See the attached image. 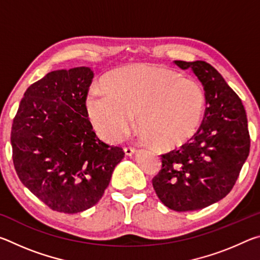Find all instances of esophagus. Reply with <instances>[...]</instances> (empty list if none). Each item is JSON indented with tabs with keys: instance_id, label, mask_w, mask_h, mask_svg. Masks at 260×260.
Instances as JSON below:
<instances>
[{
	"instance_id": "1",
	"label": "esophagus",
	"mask_w": 260,
	"mask_h": 260,
	"mask_svg": "<svg viewBox=\"0 0 260 260\" xmlns=\"http://www.w3.org/2000/svg\"><path fill=\"white\" fill-rule=\"evenodd\" d=\"M124 151H125V155L128 156V157H129V156H133L134 153L136 152V150H135L134 148H125Z\"/></svg>"
}]
</instances>
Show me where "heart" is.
Masks as SVG:
<instances>
[{"label": "heart", "mask_w": 260, "mask_h": 260, "mask_svg": "<svg viewBox=\"0 0 260 260\" xmlns=\"http://www.w3.org/2000/svg\"><path fill=\"white\" fill-rule=\"evenodd\" d=\"M107 91L88 93L86 112L110 143L129 133L138 114L141 136L160 148H175L196 133L205 107L204 90L173 70L139 63L116 69L103 80Z\"/></svg>", "instance_id": "heart-1"}]
</instances>
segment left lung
I'll return each instance as SVG.
<instances>
[{"label":"left lung","instance_id":"left-lung-1","mask_svg":"<svg viewBox=\"0 0 260 260\" xmlns=\"http://www.w3.org/2000/svg\"><path fill=\"white\" fill-rule=\"evenodd\" d=\"M191 70L205 96L203 121L182 147L161 155V170L152 180L158 199L178 212L204 209L234 187L249 156L248 119L239 96L212 65L174 60Z\"/></svg>","mask_w":260,"mask_h":260}]
</instances>
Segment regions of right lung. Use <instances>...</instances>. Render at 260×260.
<instances>
[{"label": "right lung", "mask_w": 260, "mask_h": 260, "mask_svg": "<svg viewBox=\"0 0 260 260\" xmlns=\"http://www.w3.org/2000/svg\"><path fill=\"white\" fill-rule=\"evenodd\" d=\"M89 68L57 70L26 89L11 128L20 181L50 209L78 213L102 199L125 152L96 136L86 112Z\"/></svg>", "instance_id": "1"}]
</instances>
